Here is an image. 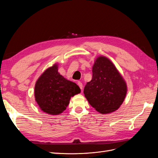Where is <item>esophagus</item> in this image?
Masks as SVG:
<instances>
[{"mask_svg": "<svg viewBox=\"0 0 158 158\" xmlns=\"http://www.w3.org/2000/svg\"><path fill=\"white\" fill-rule=\"evenodd\" d=\"M78 86L80 87V88L82 90V87H83L82 83L81 82H80V81H78Z\"/></svg>", "mask_w": 158, "mask_h": 158, "instance_id": "esophagus-1", "label": "esophagus"}]
</instances>
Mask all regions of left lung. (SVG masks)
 <instances>
[{
    "instance_id": "1",
    "label": "left lung",
    "mask_w": 158,
    "mask_h": 158,
    "mask_svg": "<svg viewBox=\"0 0 158 158\" xmlns=\"http://www.w3.org/2000/svg\"><path fill=\"white\" fill-rule=\"evenodd\" d=\"M84 94L96 111L109 113L116 111L123 103L127 85L111 62L99 56L93 66L92 80L85 85Z\"/></svg>"
}]
</instances>
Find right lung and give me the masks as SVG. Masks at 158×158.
<instances>
[{
  "instance_id": "add662e5",
  "label": "right lung",
  "mask_w": 158,
  "mask_h": 158,
  "mask_svg": "<svg viewBox=\"0 0 158 158\" xmlns=\"http://www.w3.org/2000/svg\"><path fill=\"white\" fill-rule=\"evenodd\" d=\"M57 68L55 64L47 69L35 86V101L43 111L50 114L63 112L70 98L81 92L78 85L65 79L58 73Z\"/></svg>"
}]
</instances>
